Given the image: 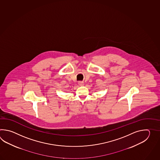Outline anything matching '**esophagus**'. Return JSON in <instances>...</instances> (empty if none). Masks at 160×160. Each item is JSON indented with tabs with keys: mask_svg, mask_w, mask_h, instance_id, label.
Instances as JSON below:
<instances>
[{
	"mask_svg": "<svg viewBox=\"0 0 160 160\" xmlns=\"http://www.w3.org/2000/svg\"><path fill=\"white\" fill-rule=\"evenodd\" d=\"M78 85H80V86H83L84 85V83L83 82H79Z\"/></svg>",
	"mask_w": 160,
	"mask_h": 160,
	"instance_id": "obj_1",
	"label": "esophagus"
}]
</instances>
